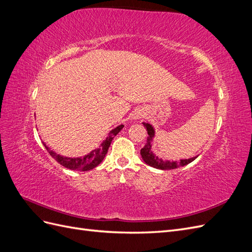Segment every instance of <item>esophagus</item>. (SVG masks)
Returning <instances> with one entry per match:
<instances>
[{
	"label": "esophagus",
	"instance_id": "obj_1",
	"mask_svg": "<svg viewBox=\"0 0 252 252\" xmlns=\"http://www.w3.org/2000/svg\"><path fill=\"white\" fill-rule=\"evenodd\" d=\"M145 117V113L143 112V111H141V110H139V111H136L134 114H133V120H140V119H142V118H144Z\"/></svg>",
	"mask_w": 252,
	"mask_h": 252
}]
</instances>
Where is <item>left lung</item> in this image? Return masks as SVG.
I'll list each match as a JSON object with an SVG mask.
<instances>
[{
  "label": "left lung",
  "instance_id": "obj_1",
  "mask_svg": "<svg viewBox=\"0 0 252 252\" xmlns=\"http://www.w3.org/2000/svg\"><path fill=\"white\" fill-rule=\"evenodd\" d=\"M144 127L147 129V132H148V138H147V143L145 146L141 149V156H142V158L143 161L146 163L147 165L154 167V168H157V169H161V170H170V169H175L178 168V167H181V166H185L189 163H191L192 161H194V159L197 158L196 157H193V158H183V159H180V162L178 161H168V159H162L161 158H158V156H156L154 152H152V141H154V138H155V128L152 127L151 124L149 123H143Z\"/></svg>",
  "mask_w": 252,
  "mask_h": 252
}]
</instances>
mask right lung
<instances>
[{
    "label": "right lung",
    "mask_w": 252,
    "mask_h": 252,
    "mask_svg": "<svg viewBox=\"0 0 252 252\" xmlns=\"http://www.w3.org/2000/svg\"><path fill=\"white\" fill-rule=\"evenodd\" d=\"M123 127H124V125H119L118 127L112 129L109 135L106 138V140L102 142L100 147L96 149H94L93 151H90L88 155L84 156V157H80V158H68V157L61 156V155H57L55 151L50 150L44 142H43V144H44L45 148H46V150L49 152V155L53 158H55L59 164L66 167V168H68V169H71V170L88 171V170L94 169V167H96L103 161L106 154H107L108 148L110 146L113 138L122 130V128Z\"/></svg>",
    "instance_id": "right-lung-1"
}]
</instances>
